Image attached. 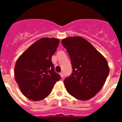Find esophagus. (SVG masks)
Wrapping results in <instances>:
<instances>
[{"label": "esophagus", "mask_w": 122, "mask_h": 122, "mask_svg": "<svg viewBox=\"0 0 122 122\" xmlns=\"http://www.w3.org/2000/svg\"><path fill=\"white\" fill-rule=\"evenodd\" d=\"M60 77H62V78H63V73H62V72H61V73H60Z\"/></svg>", "instance_id": "esophagus-1"}]
</instances>
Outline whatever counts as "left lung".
I'll return each instance as SVG.
<instances>
[{"label":"left lung","instance_id":"8db88e82","mask_svg":"<svg viewBox=\"0 0 122 122\" xmlns=\"http://www.w3.org/2000/svg\"><path fill=\"white\" fill-rule=\"evenodd\" d=\"M71 61L73 73L64 80L69 94L86 101L103 87L109 73L104 56L90 43L81 36H69L62 40Z\"/></svg>","mask_w":122,"mask_h":122}]
</instances>
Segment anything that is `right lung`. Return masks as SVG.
Segmentation results:
<instances>
[{
  "label": "right lung",
  "instance_id": "add662e5",
  "mask_svg": "<svg viewBox=\"0 0 122 122\" xmlns=\"http://www.w3.org/2000/svg\"><path fill=\"white\" fill-rule=\"evenodd\" d=\"M59 44V40L55 38H41L17 60L15 80L22 94L29 100L40 101L47 97L60 79L51 61Z\"/></svg>",
  "mask_w": 122,
  "mask_h": 122
}]
</instances>
